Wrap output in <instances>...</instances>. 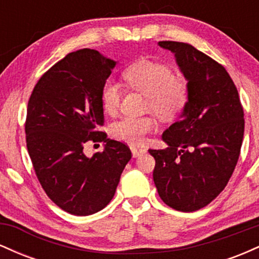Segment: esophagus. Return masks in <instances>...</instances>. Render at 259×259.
<instances>
[{"label": "esophagus", "instance_id": "34e87169", "mask_svg": "<svg viewBox=\"0 0 259 259\" xmlns=\"http://www.w3.org/2000/svg\"><path fill=\"white\" fill-rule=\"evenodd\" d=\"M132 152H133L134 157H139V156H141V154H144L145 152H146V148L132 146Z\"/></svg>", "mask_w": 259, "mask_h": 259}]
</instances>
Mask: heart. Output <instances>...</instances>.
<instances>
[{
    "label": "heart",
    "mask_w": 259,
    "mask_h": 259,
    "mask_svg": "<svg viewBox=\"0 0 259 259\" xmlns=\"http://www.w3.org/2000/svg\"><path fill=\"white\" fill-rule=\"evenodd\" d=\"M123 79L127 88L146 95L145 109L153 112L162 120L179 117L190 100V84L184 76L175 75L173 69L158 62L141 59L125 68ZM121 100L120 86L113 80H107L101 90V102L108 114L118 111ZM156 121L151 115L124 117L112 126L117 139L140 145L147 134L153 132Z\"/></svg>",
    "instance_id": "heart-1"
}]
</instances>
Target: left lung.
Instances as JSON below:
<instances>
[{
    "mask_svg": "<svg viewBox=\"0 0 259 259\" xmlns=\"http://www.w3.org/2000/svg\"><path fill=\"white\" fill-rule=\"evenodd\" d=\"M175 53L190 84V100L163 133L164 150H148L156 160L153 181L165 204L194 212L227 186L241 150L245 119L239 92L225 68L192 45L159 41Z\"/></svg>",
    "mask_w": 259,
    "mask_h": 259,
    "instance_id": "left-lung-1",
    "label": "left lung"
}]
</instances>
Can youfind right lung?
I'll list each match as a JSON object with an SVG mask.
<instances>
[{
  "label": "right lung",
  "mask_w": 259,
  "mask_h": 259,
  "mask_svg": "<svg viewBox=\"0 0 259 259\" xmlns=\"http://www.w3.org/2000/svg\"><path fill=\"white\" fill-rule=\"evenodd\" d=\"M117 62L96 50L68 53L42 74L28 102L26 147L44 191L74 215L99 212L111 202L132 151L107 139L102 86ZM106 142L89 159L88 142Z\"/></svg>",
  "instance_id": "add662e5"
}]
</instances>
